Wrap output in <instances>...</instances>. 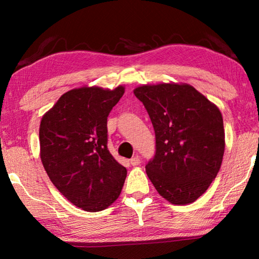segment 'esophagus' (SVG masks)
I'll return each mask as SVG.
<instances>
[{
	"mask_svg": "<svg viewBox=\"0 0 259 259\" xmlns=\"http://www.w3.org/2000/svg\"><path fill=\"white\" fill-rule=\"evenodd\" d=\"M139 163H140V159L138 156H134V157H131V159H130V164L131 165L136 166V165H138Z\"/></svg>",
	"mask_w": 259,
	"mask_h": 259,
	"instance_id": "esophagus-1",
	"label": "esophagus"
}]
</instances>
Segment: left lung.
<instances>
[{
    "label": "left lung",
    "instance_id": "1",
    "mask_svg": "<svg viewBox=\"0 0 259 259\" xmlns=\"http://www.w3.org/2000/svg\"><path fill=\"white\" fill-rule=\"evenodd\" d=\"M134 94L155 131V155L146 174L172 204L194 202L221 169L225 133L219 108L187 83L143 84Z\"/></svg>",
    "mask_w": 259,
    "mask_h": 259
}]
</instances>
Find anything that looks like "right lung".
I'll list each match as a JSON object with an SVG mask.
<instances>
[{
  "label": "right lung",
  "instance_id": "right-lung-1",
  "mask_svg": "<svg viewBox=\"0 0 259 259\" xmlns=\"http://www.w3.org/2000/svg\"><path fill=\"white\" fill-rule=\"evenodd\" d=\"M124 87H81L65 93L42 116L40 156L52 184L89 212L119 198L126 169L107 148V116Z\"/></svg>",
  "mask_w": 259,
  "mask_h": 259
}]
</instances>
